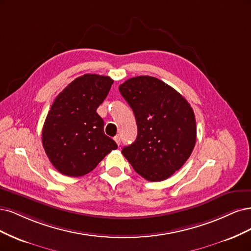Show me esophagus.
Listing matches in <instances>:
<instances>
[{
	"label": "esophagus",
	"mask_w": 251,
	"mask_h": 251,
	"mask_svg": "<svg viewBox=\"0 0 251 251\" xmlns=\"http://www.w3.org/2000/svg\"><path fill=\"white\" fill-rule=\"evenodd\" d=\"M115 141H116V143H117L118 146H120V145H121V137H120L119 135L115 136Z\"/></svg>",
	"instance_id": "34e87169"
}]
</instances>
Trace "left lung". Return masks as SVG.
I'll use <instances>...</instances> for the list:
<instances>
[{"mask_svg":"<svg viewBox=\"0 0 251 251\" xmlns=\"http://www.w3.org/2000/svg\"><path fill=\"white\" fill-rule=\"evenodd\" d=\"M134 112L137 136L122 149L134 171L161 181L179 170L196 143L193 108L173 87L151 76H137L119 86Z\"/></svg>","mask_w":251,"mask_h":251,"instance_id":"obj_1","label":"left lung"}]
</instances>
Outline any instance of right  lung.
Returning <instances> with one entry per match:
<instances>
[{
  "label": "right lung",
  "instance_id": "1",
  "mask_svg": "<svg viewBox=\"0 0 251 251\" xmlns=\"http://www.w3.org/2000/svg\"><path fill=\"white\" fill-rule=\"evenodd\" d=\"M112 83L108 76L85 74L72 81L54 100L42 139L46 154L61 174L83 176L118 148L116 142L105 135L103 119L97 114Z\"/></svg>",
  "mask_w": 251,
  "mask_h": 251
}]
</instances>
